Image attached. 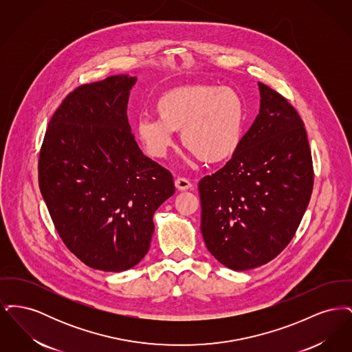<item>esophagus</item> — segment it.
<instances>
[{"label":"esophagus","instance_id":"esophagus-1","mask_svg":"<svg viewBox=\"0 0 352 352\" xmlns=\"http://www.w3.org/2000/svg\"><path fill=\"white\" fill-rule=\"evenodd\" d=\"M174 184H175V187H177L178 190H181V191L192 188V184H191L187 178H184V177H178Z\"/></svg>","mask_w":352,"mask_h":352}]
</instances>
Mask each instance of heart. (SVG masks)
Masks as SVG:
<instances>
[{
	"label": "heart",
	"instance_id": "obj_1",
	"mask_svg": "<svg viewBox=\"0 0 352 352\" xmlns=\"http://www.w3.org/2000/svg\"><path fill=\"white\" fill-rule=\"evenodd\" d=\"M158 118H140L135 133L153 158H162L175 131L187 151L201 162L219 164L239 149L244 126V102L228 87L190 84L168 89L157 100Z\"/></svg>",
	"mask_w": 352,
	"mask_h": 352
}]
</instances>
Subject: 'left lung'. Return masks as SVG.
Here are the masks:
<instances>
[{
	"label": "left lung",
	"mask_w": 352,
	"mask_h": 352,
	"mask_svg": "<svg viewBox=\"0 0 352 352\" xmlns=\"http://www.w3.org/2000/svg\"><path fill=\"white\" fill-rule=\"evenodd\" d=\"M260 113L232 158L199 182L207 250L232 270L264 265L284 251L314 184L305 124L296 108L258 83Z\"/></svg>",
	"instance_id": "obj_1"
}]
</instances>
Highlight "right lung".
I'll use <instances>...</instances> for the list:
<instances>
[{
	"label": "right lung",
	"instance_id": "1",
	"mask_svg": "<svg viewBox=\"0 0 352 352\" xmlns=\"http://www.w3.org/2000/svg\"><path fill=\"white\" fill-rule=\"evenodd\" d=\"M134 76L116 75L69 92L39 151L38 182L56 232L82 263L122 272L149 251L153 215L173 175L140 151L126 108Z\"/></svg>",
	"mask_w": 352,
	"mask_h": 352
}]
</instances>
